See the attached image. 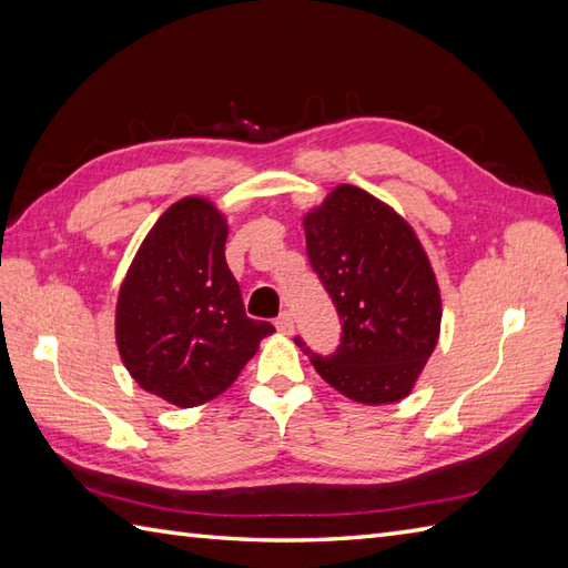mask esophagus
<instances>
[{
    "instance_id": "esophagus-1",
    "label": "esophagus",
    "mask_w": 568,
    "mask_h": 568,
    "mask_svg": "<svg viewBox=\"0 0 568 568\" xmlns=\"http://www.w3.org/2000/svg\"><path fill=\"white\" fill-rule=\"evenodd\" d=\"M275 327H277V332L291 334L293 332V315H291V312H281V315H277V320H275Z\"/></svg>"
}]
</instances>
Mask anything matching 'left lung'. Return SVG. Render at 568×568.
Returning <instances> with one entry per match:
<instances>
[{"label":"left lung","instance_id":"1","mask_svg":"<svg viewBox=\"0 0 568 568\" xmlns=\"http://www.w3.org/2000/svg\"><path fill=\"white\" fill-rule=\"evenodd\" d=\"M305 239L342 336L327 356L300 334L295 344L352 400H400L437 346L442 322L439 287L413 229L368 192L339 185L305 216Z\"/></svg>","mask_w":568,"mask_h":568}]
</instances>
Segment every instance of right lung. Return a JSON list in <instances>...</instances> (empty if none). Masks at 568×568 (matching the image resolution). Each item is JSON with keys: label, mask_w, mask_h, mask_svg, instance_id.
Here are the masks:
<instances>
[{"label": "right lung", "mask_w": 568, "mask_h": 568, "mask_svg": "<svg viewBox=\"0 0 568 568\" xmlns=\"http://www.w3.org/2000/svg\"><path fill=\"white\" fill-rule=\"evenodd\" d=\"M224 244V216L207 200H180L155 222L119 291L116 346L126 371L178 407L224 393L275 332L246 317Z\"/></svg>", "instance_id": "1"}]
</instances>
